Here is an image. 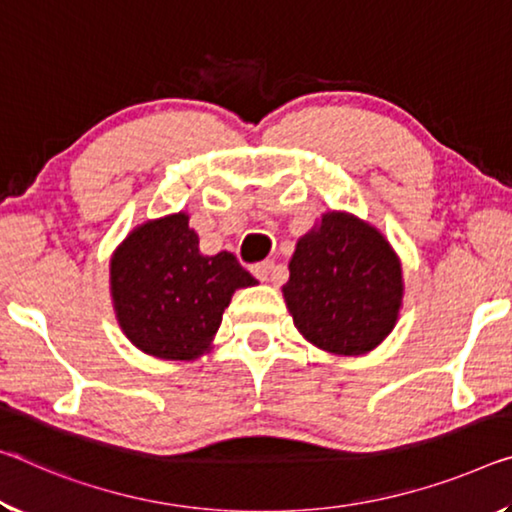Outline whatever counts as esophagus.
<instances>
[{"label":"esophagus","instance_id":"esophagus-1","mask_svg":"<svg viewBox=\"0 0 512 512\" xmlns=\"http://www.w3.org/2000/svg\"><path fill=\"white\" fill-rule=\"evenodd\" d=\"M250 271H253L259 280H271V282L278 280V278H275V262H273V259H264V262L255 264Z\"/></svg>","mask_w":512,"mask_h":512}]
</instances>
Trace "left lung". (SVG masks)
<instances>
[{"label":"left lung","mask_w":512,"mask_h":512,"mask_svg":"<svg viewBox=\"0 0 512 512\" xmlns=\"http://www.w3.org/2000/svg\"><path fill=\"white\" fill-rule=\"evenodd\" d=\"M300 335L335 355L376 348L403 298L399 257L376 227L328 212L296 243L282 287Z\"/></svg>","instance_id":"8db88e82"}]
</instances>
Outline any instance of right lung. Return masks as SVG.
I'll return each mask as SVG.
<instances>
[{
	"label": "right lung",
	"instance_id": "obj_1",
	"mask_svg": "<svg viewBox=\"0 0 512 512\" xmlns=\"http://www.w3.org/2000/svg\"><path fill=\"white\" fill-rule=\"evenodd\" d=\"M255 282L227 250L202 255L186 214L136 227L111 259L120 328L161 360H193L207 351L234 289Z\"/></svg>",
	"mask_w": 512,
	"mask_h": 512
}]
</instances>
